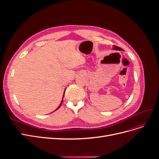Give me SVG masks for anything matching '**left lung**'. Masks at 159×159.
I'll list each match as a JSON object with an SVG mask.
<instances>
[{
    "instance_id": "left-lung-1",
    "label": "left lung",
    "mask_w": 159,
    "mask_h": 159,
    "mask_svg": "<svg viewBox=\"0 0 159 159\" xmlns=\"http://www.w3.org/2000/svg\"><path fill=\"white\" fill-rule=\"evenodd\" d=\"M113 50H123L122 48H119V47L116 46H113Z\"/></svg>"
}]
</instances>
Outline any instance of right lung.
Masks as SVG:
<instances>
[{"label":"right lung","instance_id":"right-lung-1","mask_svg":"<svg viewBox=\"0 0 159 159\" xmlns=\"http://www.w3.org/2000/svg\"><path fill=\"white\" fill-rule=\"evenodd\" d=\"M65 90H66V89H65ZM64 94H65V91H64V95H63V98H64ZM62 102H63V98H62V100H61V103L60 104V105H59V106L58 107H57V108L55 110V111H56L57 109H58L60 107V106H61V103H62Z\"/></svg>","mask_w":159,"mask_h":159}]
</instances>
